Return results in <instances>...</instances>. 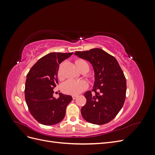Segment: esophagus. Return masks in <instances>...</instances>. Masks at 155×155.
I'll return each instance as SVG.
<instances>
[{"mask_svg": "<svg viewBox=\"0 0 155 155\" xmlns=\"http://www.w3.org/2000/svg\"><path fill=\"white\" fill-rule=\"evenodd\" d=\"M77 97H78V96H76V95H73V96H72V99H73V100H76V98H77Z\"/></svg>", "mask_w": 155, "mask_h": 155, "instance_id": "34e87169", "label": "esophagus"}]
</instances>
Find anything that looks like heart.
Returning <instances> with one entry per match:
<instances>
[{"label": "heart", "instance_id": "obj_1", "mask_svg": "<svg viewBox=\"0 0 155 155\" xmlns=\"http://www.w3.org/2000/svg\"><path fill=\"white\" fill-rule=\"evenodd\" d=\"M76 64L78 68H80L84 65H88L86 61L83 59L76 61ZM60 76L59 72L58 73ZM88 86V83L85 80H76V79H68L64 81L61 85V90L64 93L68 94L76 95L85 90Z\"/></svg>", "mask_w": 155, "mask_h": 155}]
</instances>
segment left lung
<instances>
[{"mask_svg": "<svg viewBox=\"0 0 155 155\" xmlns=\"http://www.w3.org/2000/svg\"><path fill=\"white\" fill-rule=\"evenodd\" d=\"M74 54L90 62L94 72V92L84 94L87 103L81 109L83 118L96 125L109 123L118 114L125 100L127 85L122 70L114 57L100 48Z\"/></svg>", "mask_w": 155, "mask_h": 155, "instance_id": "obj_1", "label": "left lung"}]
</instances>
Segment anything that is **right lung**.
Returning <instances> with one entry per match:
<instances>
[{"label": "right lung", "mask_w": 155, "mask_h": 155, "mask_svg": "<svg viewBox=\"0 0 155 155\" xmlns=\"http://www.w3.org/2000/svg\"><path fill=\"white\" fill-rule=\"evenodd\" d=\"M73 54L51 52L37 61L27 74L25 100L33 117L39 123L52 125L61 121L66 108L72 100L71 96L59 93L54 97V88L58 84L59 64Z\"/></svg>", "instance_id": "1"}]
</instances>
